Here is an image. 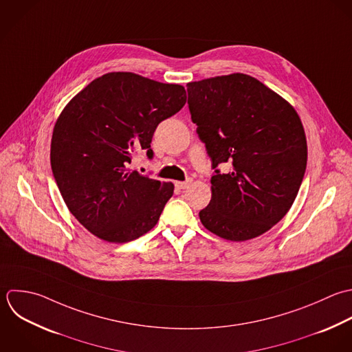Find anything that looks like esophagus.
<instances>
[{"instance_id": "obj_1", "label": "esophagus", "mask_w": 352, "mask_h": 352, "mask_svg": "<svg viewBox=\"0 0 352 352\" xmlns=\"http://www.w3.org/2000/svg\"><path fill=\"white\" fill-rule=\"evenodd\" d=\"M190 184H192V179L188 178L186 181H177V182H175V186H177L178 189H185V188H188Z\"/></svg>"}]
</instances>
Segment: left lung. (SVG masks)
Listing matches in <instances>:
<instances>
[{
	"mask_svg": "<svg viewBox=\"0 0 352 352\" xmlns=\"http://www.w3.org/2000/svg\"><path fill=\"white\" fill-rule=\"evenodd\" d=\"M188 104L215 168L203 226L230 241L255 239L292 207L307 164L303 123L284 97L254 76L234 72L189 82Z\"/></svg>",
	"mask_w": 352,
	"mask_h": 352,
	"instance_id": "8db88e82",
	"label": "left lung"
}]
</instances>
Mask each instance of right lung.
<instances>
[{
	"mask_svg": "<svg viewBox=\"0 0 352 352\" xmlns=\"http://www.w3.org/2000/svg\"><path fill=\"white\" fill-rule=\"evenodd\" d=\"M186 102L185 87L134 72H108L74 96L58 115L50 166L69 212L96 237L127 243L148 233L174 193L129 168L135 151L152 157L157 124Z\"/></svg>",
	"mask_w": 352,
	"mask_h": 352,
	"instance_id": "1",
	"label": "right lung"
}]
</instances>
